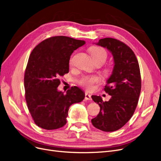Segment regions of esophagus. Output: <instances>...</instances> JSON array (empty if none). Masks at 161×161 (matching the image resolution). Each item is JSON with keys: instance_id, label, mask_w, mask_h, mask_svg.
Here are the masks:
<instances>
[{"instance_id": "34e87169", "label": "esophagus", "mask_w": 161, "mask_h": 161, "mask_svg": "<svg viewBox=\"0 0 161 161\" xmlns=\"http://www.w3.org/2000/svg\"><path fill=\"white\" fill-rule=\"evenodd\" d=\"M85 99L86 100H89V101H91L92 100V97H91V95L87 93H85Z\"/></svg>"}]
</instances>
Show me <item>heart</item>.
I'll list each match as a JSON object with an SVG mask.
<instances>
[{
  "label": "heart",
  "instance_id": "obj_1",
  "mask_svg": "<svg viewBox=\"0 0 161 161\" xmlns=\"http://www.w3.org/2000/svg\"><path fill=\"white\" fill-rule=\"evenodd\" d=\"M90 52L95 63L101 62L102 64L105 62L108 59V52L102 47L100 46H92L90 48ZM69 64H72V58L69 59ZM110 72L109 69H105V73L108 74ZM100 77L97 75H84L78 80V84L81 86L85 87L88 90H91L93 89L94 84L100 82Z\"/></svg>",
  "mask_w": 161,
  "mask_h": 161
}]
</instances>
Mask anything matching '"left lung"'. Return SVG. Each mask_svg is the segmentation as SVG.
Here are the masks:
<instances>
[{"mask_svg": "<svg viewBox=\"0 0 161 161\" xmlns=\"http://www.w3.org/2000/svg\"><path fill=\"white\" fill-rule=\"evenodd\" d=\"M97 45L106 47L114 56V68L107 80L104 90L111 96L108 102L92 96L100 111L92 119L93 125L106 132L123 127L133 116L141 90V78L137 59L133 51L123 42L112 38L100 39Z\"/></svg>", "mask_w": 161, "mask_h": 161, "instance_id": "left-lung-1", "label": "left lung"}]
</instances>
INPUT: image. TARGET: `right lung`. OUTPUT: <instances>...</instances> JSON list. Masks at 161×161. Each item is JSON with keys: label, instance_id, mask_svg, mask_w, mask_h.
Instances as JSON below:
<instances>
[{"label": "right lung", "instance_id": "obj_1", "mask_svg": "<svg viewBox=\"0 0 161 161\" xmlns=\"http://www.w3.org/2000/svg\"><path fill=\"white\" fill-rule=\"evenodd\" d=\"M85 43L58 36L41 42L32 51L24 82L28 109L38 127L46 130L62 127L67 123L69 106L84 99V92L76 86L66 94L57 87L60 84L59 77L69 72L71 53Z\"/></svg>", "mask_w": 161, "mask_h": 161}]
</instances>
